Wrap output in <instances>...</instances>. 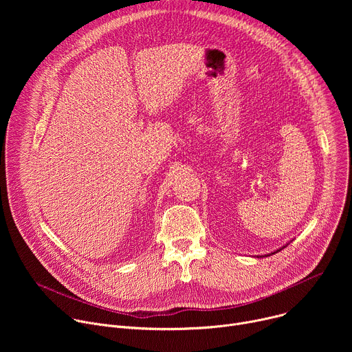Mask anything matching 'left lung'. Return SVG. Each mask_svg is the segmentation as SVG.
Masks as SVG:
<instances>
[{
	"mask_svg": "<svg viewBox=\"0 0 352 352\" xmlns=\"http://www.w3.org/2000/svg\"><path fill=\"white\" fill-rule=\"evenodd\" d=\"M283 248H284V246H283ZM278 250H281V248H280V249H278ZM278 250H277V252H278ZM273 254H276V252H273ZM269 256H270V255H269ZM261 258H262V256H261Z\"/></svg>",
	"mask_w": 352,
	"mask_h": 352,
	"instance_id": "left-lung-1",
	"label": "left lung"
}]
</instances>
